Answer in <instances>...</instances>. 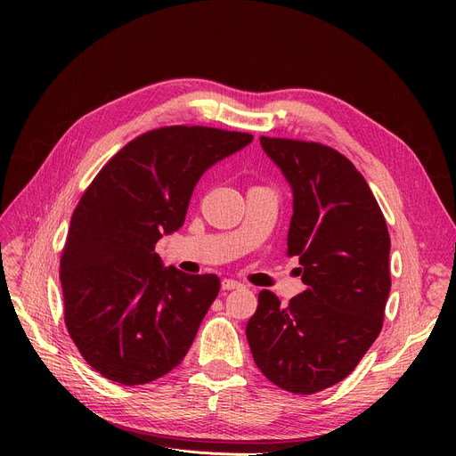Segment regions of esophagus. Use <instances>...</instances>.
I'll return each instance as SVG.
<instances>
[{
  "label": "esophagus",
  "mask_w": 456,
  "mask_h": 456,
  "mask_svg": "<svg viewBox=\"0 0 456 456\" xmlns=\"http://www.w3.org/2000/svg\"><path fill=\"white\" fill-rule=\"evenodd\" d=\"M240 282L234 281V279H224L222 281V290H234V289H240Z\"/></svg>",
  "instance_id": "34e87169"
}]
</instances>
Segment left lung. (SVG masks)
I'll return each instance as SVG.
<instances>
[{
    "label": "left lung",
    "instance_id": "8db88e82",
    "mask_svg": "<svg viewBox=\"0 0 456 456\" xmlns=\"http://www.w3.org/2000/svg\"><path fill=\"white\" fill-rule=\"evenodd\" d=\"M292 188L289 255L306 289L281 305L258 294L246 327L255 364L273 385L316 394L346 379L379 337L390 294V234L356 167L322 143L260 138Z\"/></svg>",
    "mask_w": 456,
    "mask_h": 456
}]
</instances>
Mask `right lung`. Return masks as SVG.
Here are the masks:
<instances>
[{
  "instance_id": "1",
  "label": "right lung",
  "mask_w": 456,
  "mask_h": 456,
  "mask_svg": "<svg viewBox=\"0 0 456 456\" xmlns=\"http://www.w3.org/2000/svg\"><path fill=\"white\" fill-rule=\"evenodd\" d=\"M253 136L162 127L119 150L71 216L61 258L64 322L85 361L126 387L181 364L220 279L164 268L155 244L183 227L201 175Z\"/></svg>"
}]
</instances>
